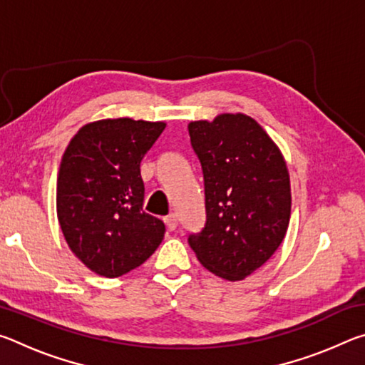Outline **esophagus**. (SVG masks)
I'll use <instances>...</instances> for the list:
<instances>
[{
	"label": "esophagus",
	"mask_w": 365,
	"mask_h": 365,
	"mask_svg": "<svg viewBox=\"0 0 365 365\" xmlns=\"http://www.w3.org/2000/svg\"><path fill=\"white\" fill-rule=\"evenodd\" d=\"M164 222H165V227H168L170 232H172V230H175L177 225H178V220H177V215H175V214H170V215H168V217L164 219Z\"/></svg>",
	"instance_id": "obj_1"
}]
</instances>
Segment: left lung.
<instances>
[{"instance_id":"8db88e82","label":"left lung","mask_w":365,"mask_h":365,"mask_svg":"<svg viewBox=\"0 0 365 365\" xmlns=\"http://www.w3.org/2000/svg\"><path fill=\"white\" fill-rule=\"evenodd\" d=\"M188 132L206 196V225L188 243L214 275L243 280L269 261L287 235L292 187L285 158L242 113L193 120Z\"/></svg>"}]
</instances>
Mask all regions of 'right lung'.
Instances as JSON below:
<instances>
[{
  "instance_id": "obj_1",
  "label": "right lung",
  "mask_w": 365,
  "mask_h": 365,
  "mask_svg": "<svg viewBox=\"0 0 365 365\" xmlns=\"http://www.w3.org/2000/svg\"><path fill=\"white\" fill-rule=\"evenodd\" d=\"M165 122L130 117L90 122L59 165L56 211L71 251L91 272L114 279L140 267L164 238L163 220L143 211L140 163Z\"/></svg>"
}]
</instances>
